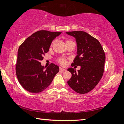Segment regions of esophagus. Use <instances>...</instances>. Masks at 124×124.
<instances>
[{
  "label": "esophagus",
  "mask_w": 124,
  "mask_h": 124,
  "mask_svg": "<svg viewBox=\"0 0 124 124\" xmlns=\"http://www.w3.org/2000/svg\"><path fill=\"white\" fill-rule=\"evenodd\" d=\"M59 70H60V71H65L66 70V69H64V68H59Z\"/></svg>",
  "instance_id": "esophagus-1"
}]
</instances>
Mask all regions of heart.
I'll return each mask as SVG.
<instances>
[{
    "label": "heart",
    "mask_w": 124,
    "mask_h": 124,
    "mask_svg": "<svg viewBox=\"0 0 124 124\" xmlns=\"http://www.w3.org/2000/svg\"><path fill=\"white\" fill-rule=\"evenodd\" d=\"M71 42H73L70 40H66V45H67V44H68L69 43H71ZM54 44H55V41H53V42H52V44H51V46H53ZM58 61H59V63L61 64V65H65V64L66 63V60L65 59V58H60V59H59Z\"/></svg>",
    "instance_id": "1"
}]
</instances>
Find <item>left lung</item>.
Wrapping results in <instances>:
<instances>
[{"instance_id":"1","label":"left lung","mask_w":124,"mask_h":124,"mask_svg":"<svg viewBox=\"0 0 124 124\" xmlns=\"http://www.w3.org/2000/svg\"><path fill=\"white\" fill-rule=\"evenodd\" d=\"M66 33L73 37L77 44V55L72 66H80L78 72L72 68L68 69L72 73L68 84L77 93H87L97 86L103 76L104 51L99 41L86 32L74 31Z\"/></svg>"}]
</instances>
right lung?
I'll return each mask as SVG.
<instances>
[{
	"instance_id": "right-lung-1",
	"label": "right lung",
	"mask_w": 124,
	"mask_h": 124,
	"mask_svg": "<svg viewBox=\"0 0 124 124\" xmlns=\"http://www.w3.org/2000/svg\"><path fill=\"white\" fill-rule=\"evenodd\" d=\"M61 32L38 31L28 37L20 46L17 53L16 75L23 87L31 93H37L50 85L59 68L51 63L46 68L41 65L43 56L48 52L52 41Z\"/></svg>"
}]
</instances>
